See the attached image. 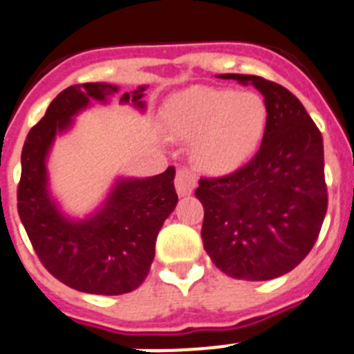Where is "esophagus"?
Wrapping results in <instances>:
<instances>
[{
  "mask_svg": "<svg viewBox=\"0 0 354 354\" xmlns=\"http://www.w3.org/2000/svg\"><path fill=\"white\" fill-rule=\"evenodd\" d=\"M174 185H176L178 196L180 197L190 196L197 187L196 173H194L192 169H189V167H181V169H178Z\"/></svg>",
  "mask_w": 354,
  "mask_h": 354,
  "instance_id": "34e87169",
  "label": "esophagus"
}]
</instances>
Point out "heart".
<instances>
[{
	"instance_id": "1",
	"label": "heart",
	"mask_w": 354,
	"mask_h": 354,
	"mask_svg": "<svg viewBox=\"0 0 354 354\" xmlns=\"http://www.w3.org/2000/svg\"><path fill=\"white\" fill-rule=\"evenodd\" d=\"M164 125L171 138L194 139V157L203 169L224 173L254 153L264 133L266 106L250 91L192 86L165 104Z\"/></svg>"
}]
</instances>
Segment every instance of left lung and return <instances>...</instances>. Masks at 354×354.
Here are the masks:
<instances>
[{
    "mask_svg": "<svg viewBox=\"0 0 354 354\" xmlns=\"http://www.w3.org/2000/svg\"><path fill=\"white\" fill-rule=\"evenodd\" d=\"M252 84L266 106V129L252 160L221 178H201V238L218 270L243 280L291 272L319 236L328 208L319 129L284 86L257 75L222 74Z\"/></svg>",
    "mask_w": 354,
    "mask_h": 354,
    "instance_id": "obj_1",
    "label": "left lung"
}]
</instances>
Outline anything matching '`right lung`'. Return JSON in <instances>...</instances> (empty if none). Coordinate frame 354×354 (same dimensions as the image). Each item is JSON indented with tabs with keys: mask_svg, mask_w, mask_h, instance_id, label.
I'll return each instance as SVG.
<instances>
[{
	"mask_svg": "<svg viewBox=\"0 0 354 354\" xmlns=\"http://www.w3.org/2000/svg\"><path fill=\"white\" fill-rule=\"evenodd\" d=\"M145 90L123 93L120 102L145 109ZM116 91L118 86L86 82L54 98L28 133L17 189L19 216L47 272L68 288L107 296L130 292L145 282L158 231L176 208L174 167L142 180L120 178L93 215L74 221L50 197L46 162L56 133L68 130L91 100L104 104Z\"/></svg>",
	"mask_w": 354,
	"mask_h": 354,
	"instance_id": "right-lung-1",
	"label": "right lung"
}]
</instances>
